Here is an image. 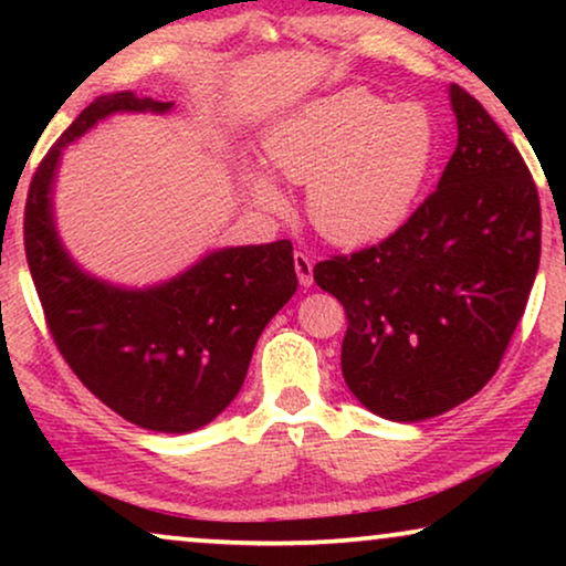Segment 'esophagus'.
Returning <instances> with one entry per match:
<instances>
[{"instance_id": "34e87169", "label": "esophagus", "mask_w": 566, "mask_h": 566, "mask_svg": "<svg viewBox=\"0 0 566 566\" xmlns=\"http://www.w3.org/2000/svg\"><path fill=\"white\" fill-rule=\"evenodd\" d=\"M293 268H296V275H298L301 285H312L314 283V265H312V258H308L306 252L293 254Z\"/></svg>"}]
</instances>
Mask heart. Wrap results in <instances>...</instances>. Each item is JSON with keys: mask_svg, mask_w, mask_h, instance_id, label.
Here are the masks:
<instances>
[{"mask_svg": "<svg viewBox=\"0 0 566 566\" xmlns=\"http://www.w3.org/2000/svg\"><path fill=\"white\" fill-rule=\"evenodd\" d=\"M436 142L422 105H389L374 92L345 87L275 118L262 134V151L281 180L308 185L306 213L324 239L363 247L391 237L415 211ZM239 175L262 208L285 206L265 167L244 161Z\"/></svg>", "mask_w": 566, "mask_h": 566, "instance_id": "obj_1", "label": "heart"}]
</instances>
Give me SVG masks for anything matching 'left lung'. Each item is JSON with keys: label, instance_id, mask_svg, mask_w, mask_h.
<instances>
[{"label": "left lung", "instance_id": "left-lung-1", "mask_svg": "<svg viewBox=\"0 0 566 566\" xmlns=\"http://www.w3.org/2000/svg\"><path fill=\"white\" fill-rule=\"evenodd\" d=\"M448 97L459 144L438 190L381 244L314 265L345 306L347 389L394 422L484 389L538 273V190L521 151L467 90L451 84Z\"/></svg>", "mask_w": 566, "mask_h": 566}]
</instances>
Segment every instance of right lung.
I'll return each instance as SVG.
<instances>
[{"instance_id": "1", "label": "right lung", "mask_w": 566, "mask_h": 566, "mask_svg": "<svg viewBox=\"0 0 566 566\" xmlns=\"http://www.w3.org/2000/svg\"><path fill=\"white\" fill-rule=\"evenodd\" d=\"M175 103L113 92L69 126L30 182L25 254L61 355L123 420L154 432L213 422L242 389L254 345L296 293L289 239L223 247L146 289L107 283L66 252L53 213L61 154L115 113H169Z\"/></svg>"}]
</instances>
